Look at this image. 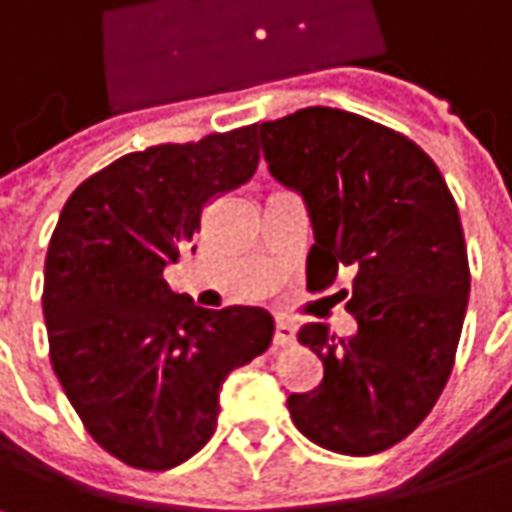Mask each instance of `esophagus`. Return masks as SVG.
Wrapping results in <instances>:
<instances>
[{
	"label": "esophagus",
	"mask_w": 512,
	"mask_h": 512,
	"mask_svg": "<svg viewBox=\"0 0 512 512\" xmlns=\"http://www.w3.org/2000/svg\"><path fill=\"white\" fill-rule=\"evenodd\" d=\"M274 343L277 345L294 343V323L286 320V317H280V320H277V326H274Z\"/></svg>",
	"instance_id": "1"
}]
</instances>
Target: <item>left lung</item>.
I'll return each instance as SVG.
<instances>
[{"instance_id":"8db88e82","label":"left lung","mask_w":512,"mask_h":512,"mask_svg":"<svg viewBox=\"0 0 512 512\" xmlns=\"http://www.w3.org/2000/svg\"><path fill=\"white\" fill-rule=\"evenodd\" d=\"M257 130L269 172L309 209V274L354 269L345 309L357 331L297 334L323 379L291 394V419L334 453L388 450L431 414L453 368L470 294L456 201L411 138L362 115L306 107Z\"/></svg>"}]
</instances>
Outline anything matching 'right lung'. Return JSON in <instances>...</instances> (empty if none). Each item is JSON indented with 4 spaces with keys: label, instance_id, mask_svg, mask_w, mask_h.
Here are the masks:
<instances>
[{
    "label": "right lung",
    "instance_id": "add662e5",
    "mask_svg": "<svg viewBox=\"0 0 512 512\" xmlns=\"http://www.w3.org/2000/svg\"><path fill=\"white\" fill-rule=\"evenodd\" d=\"M257 161V124L158 144L64 203L42 294L50 362L87 433L124 465L169 470L195 456L215 433L226 374L272 343L266 309H201L164 280L203 206L246 184Z\"/></svg>",
    "mask_w": 512,
    "mask_h": 512
}]
</instances>
